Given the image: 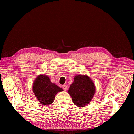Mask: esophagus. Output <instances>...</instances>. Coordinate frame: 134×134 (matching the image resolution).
<instances>
[{
    "label": "esophagus",
    "instance_id": "34e87169",
    "mask_svg": "<svg viewBox=\"0 0 134 134\" xmlns=\"http://www.w3.org/2000/svg\"><path fill=\"white\" fill-rule=\"evenodd\" d=\"M62 88H63L64 90L66 91L67 90L68 87H67V86H66V85H63V86H62Z\"/></svg>",
    "mask_w": 134,
    "mask_h": 134
}]
</instances>
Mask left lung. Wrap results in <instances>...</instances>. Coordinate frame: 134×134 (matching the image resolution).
I'll return each mask as SVG.
<instances>
[{
	"mask_svg": "<svg viewBox=\"0 0 134 134\" xmlns=\"http://www.w3.org/2000/svg\"><path fill=\"white\" fill-rule=\"evenodd\" d=\"M96 91L95 85L87 75L75 76L68 92L76 106L83 107L91 102Z\"/></svg>",
	"mask_w": 134,
	"mask_h": 134,
	"instance_id": "left-lung-1",
	"label": "left lung"
}]
</instances>
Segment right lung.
Returning a JSON list of instances; mask_svg holds the SVG:
<instances>
[{
  "label": "right lung",
  "mask_w": 134,
  "mask_h": 134,
  "mask_svg": "<svg viewBox=\"0 0 134 134\" xmlns=\"http://www.w3.org/2000/svg\"><path fill=\"white\" fill-rule=\"evenodd\" d=\"M63 91L62 88L51 83L50 79L44 74L37 76L33 84L34 94L39 102L44 106L51 104L55 100L56 94Z\"/></svg>",
  "instance_id": "obj_1"
}]
</instances>
